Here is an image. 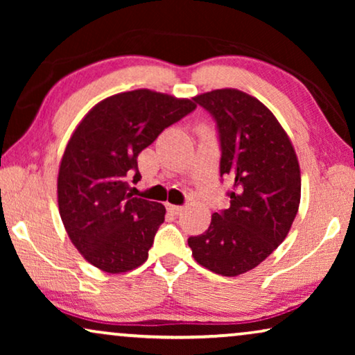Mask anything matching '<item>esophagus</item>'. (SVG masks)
Returning a JSON list of instances; mask_svg holds the SVG:
<instances>
[{
  "label": "esophagus",
  "mask_w": 355,
  "mask_h": 355,
  "mask_svg": "<svg viewBox=\"0 0 355 355\" xmlns=\"http://www.w3.org/2000/svg\"><path fill=\"white\" fill-rule=\"evenodd\" d=\"M166 208H168V211L173 213V215H179V213H182V210H184V207H181V205H171V203H168Z\"/></svg>",
  "instance_id": "34e87169"
}]
</instances>
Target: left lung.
Segmentation results:
<instances>
[{
	"instance_id": "left-lung-1",
	"label": "left lung",
	"mask_w": 355,
	"mask_h": 355,
	"mask_svg": "<svg viewBox=\"0 0 355 355\" xmlns=\"http://www.w3.org/2000/svg\"><path fill=\"white\" fill-rule=\"evenodd\" d=\"M215 121L220 176L231 182L230 208L213 213L200 236L187 239L198 263L237 276L260 265L288 236L300 202V171L293 144L273 113L234 89L193 98Z\"/></svg>"
}]
</instances>
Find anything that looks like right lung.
Segmentation results:
<instances>
[{"label": "right lung", "instance_id": "right-lung-1", "mask_svg": "<svg viewBox=\"0 0 355 355\" xmlns=\"http://www.w3.org/2000/svg\"><path fill=\"white\" fill-rule=\"evenodd\" d=\"M197 108L193 100L142 89L100 101L72 134L58 174V205L72 244L106 273L148 259L164 207L134 197L137 157L164 129Z\"/></svg>", "mask_w": 355, "mask_h": 355}]
</instances>
